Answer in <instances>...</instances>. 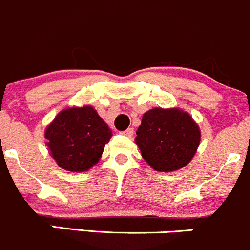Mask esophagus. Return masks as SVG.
<instances>
[{"instance_id": "esophagus-1", "label": "esophagus", "mask_w": 250, "mask_h": 250, "mask_svg": "<svg viewBox=\"0 0 250 250\" xmlns=\"http://www.w3.org/2000/svg\"><path fill=\"white\" fill-rule=\"evenodd\" d=\"M133 132H134L133 128H127V130H126L125 132H123V133H124L125 136H127V137H132L133 136Z\"/></svg>"}]
</instances>
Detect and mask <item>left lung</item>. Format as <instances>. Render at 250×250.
Here are the masks:
<instances>
[{
    "mask_svg": "<svg viewBox=\"0 0 250 250\" xmlns=\"http://www.w3.org/2000/svg\"><path fill=\"white\" fill-rule=\"evenodd\" d=\"M136 134L142 157L159 172H172L189 164L201 142L197 123L176 107L145 112Z\"/></svg>",
    "mask_w": 250,
    "mask_h": 250,
    "instance_id": "obj_1",
    "label": "left lung"
}]
</instances>
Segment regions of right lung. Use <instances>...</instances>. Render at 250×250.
<instances>
[{"instance_id": "1", "label": "right lung", "mask_w": 250, "mask_h": 250, "mask_svg": "<svg viewBox=\"0 0 250 250\" xmlns=\"http://www.w3.org/2000/svg\"><path fill=\"white\" fill-rule=\"evenodd\" d=\"M111 137V128L88 105L60 111L44 130L49 155L71 172H83L97 164Z\"/></svg>"}]
</instances>
